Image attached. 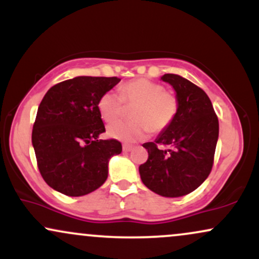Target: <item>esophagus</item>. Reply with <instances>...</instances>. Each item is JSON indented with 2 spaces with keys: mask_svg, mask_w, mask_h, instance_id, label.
Instances as JSON below:
<instances>
[{
  "mask_svg": "<svg viewBox=\"0 0 259 259\" xmlns=\"http://www.w3.org/2000/svg\"><path fill=\"white\" fill-rule=\"evenodd\" d=\"M132 150H133L132 145H129V144H124L123 145V151H124V152H129V151H132Z\"/></svg>",
  "mask_w": 259,
  "mask_h": 259,
  "instance_id": "1",
  "label": "esophagus"
}]
</instances>
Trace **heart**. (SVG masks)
Segmentation results:
<instances>
[{
  "label": "heart",
  "mask_w": 259,
  "mask_h": 259,
  "mask_svg": "<svg viewBox=\"0 0 259 259\" xmlns=\"http://www.w3.org/2000/svg\"><path fill=\"white\" fill-rule=\"evenodd\" d=\"M134 108V120L119 121L111 125L108 134L124 142L145 139L148 133L159 134L171 125L178 111L179 99L175 92L148 79H134L120 86V94L107 91L100 97L97 108L106 123L118 120L126 111Z\"/></svg>",
  "instance_id": "heart-1"
}]
</instances>
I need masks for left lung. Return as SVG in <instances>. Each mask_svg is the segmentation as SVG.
I'll return each mask as SVG.
<instances>
[{
	"label": "left lung",
	"mask_w": 259,
	"mask_h": 259,
	"mask_svg": "<svg viewBox=\"0 0 259 259\" xmlns=\"http://www.w3.org/2000/svg\"><path fill=\"white\" fill-rule=\"evenodd\" d=\"M162 80L177 91L179 111L156 141L144 144L148 158L139 171L151 191L164 197H180L197 189L212 170L219 121L201 88L177 74H164ZM160 144L171 148L162 150Z\"/></svg>",
	"instance_id": "left-lung-1"
}]
</instances>
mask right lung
I'll return each mask as SVG.
<instances>
[{"instance_id": "add662e5", "label": "right lung", "mask_w": 259, "mask_h": 259, "mask_svg": "<svg viewBox=\"0 0 259 259\" xmlns=\"http://www.w3.org/2000/svg\"><path fill=\"white\" fill-rule=\"evenodd\" d=\"M119 81L117 76H76L53 85L44 96L31 141L38 171L56 191L84 196L106 181L108 160L121 152V144L99 140L106 129L97 103Z\"/></svg>"}]
</instances>
